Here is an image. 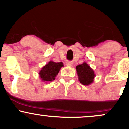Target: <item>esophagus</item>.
<instances>
[{
    "mask_svg": "<svg viewBox=\"0 0 129 129\" xmlns=\"http://www.w3.org/2000/svg\"><path fill=\"white\" fill-rule=\"evenodd\" d=\"M66 65H67V66L71 67V66H72V65H73V63H72V62L67 61V62H66Z\"/></svg>",
    "mask_w": 129,
    "mask_h": 129,
    "instance_id": "1",
    "label": "esophagus"
}]
</instances>
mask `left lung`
<instances>
[{"mask_svg": "<svg viewBox=\"0 0 129 129\" xmlns=\"http://www.w3.org/2000/svg\"><path fill=\"white\" fill-rule=\"evenodd\" d=\"M76 69L78 80L82 85H89L93 83L96 75L89 65L84 62L81 65L77 66Z\"/></svg>", "mask_w": 129, "mask_h": 129, "instance_id": "8db88e82", "label": "left lung"}]
</instances>
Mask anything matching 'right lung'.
<instances>
[{
	"mask_svg": "<svg viewBox=\"0 0 129 129\" xmlns=\"http://www.w3.org/2000/svg\"><path fill=\"white\" fill-rule=\"evenodd\" d=\"M63 67L62 62H54L50 60L48 63L42 67L39 72L40 79L42 82H50L56 79L60 69Z\"/></svg>",
	"mask_w": 129,
	"mask_h": 129,
	"instance_id": "right-lung-1",
	"label": "right lung"
}]
</instances>
